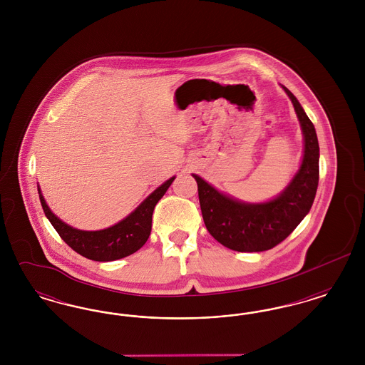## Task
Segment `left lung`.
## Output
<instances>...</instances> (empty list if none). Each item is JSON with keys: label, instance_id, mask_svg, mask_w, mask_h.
Listing matches in <instances>:
<instances>
[{"label": "left lung", "instance_id": "left-lung-1", "mask_svg": "<svg viewBox=\"0 0 365 365\" xmlns=\"http://www.w3.org/2000/svg\"><path fill=\"white\" fill-rule=\"evenodd\" d=\"M294 106L304 137V155L289 185L269 201L245 202L192 174L209 234L231 250L264 252L286 240L311 210L319 183V142L313 123L294 94L282 86Z\"/></svg>", "mask_w": 365, "mask_h": 365}]
</instances>
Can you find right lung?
Wrapping results in <instances>:
<instances>
[{"label":"right lung","instance_id":"add662e5","mask_svg":"<svg viewBox=\"0 0 365 365\" xmlns=\"http://www.w3.org/2000/svg\"><path fill=\"white\" fill-rule=\"evenodd\" d=\"M174 179L175 176H173L158 186L139 204L135 210L119 223L97 231L78 230L64 223L48 207L39 186L38 192L46 217L64 242L76 253L90 260L115 261L135 253L146 243L152 231V215L155 207L168 190Z\"/></svg>","mask_w":365,"mask_h":365}]
</instances>
